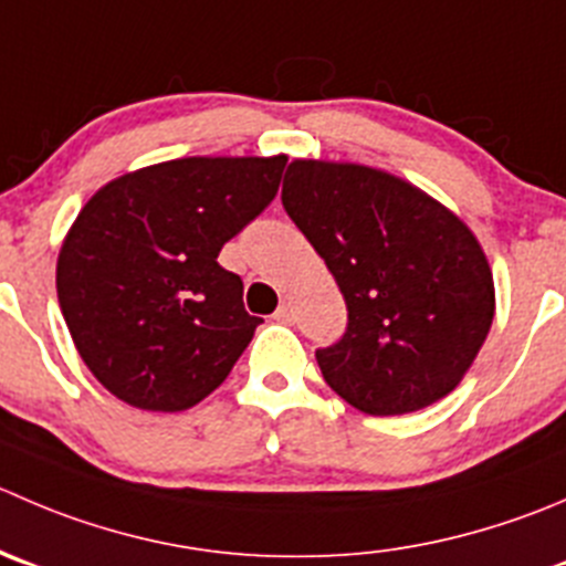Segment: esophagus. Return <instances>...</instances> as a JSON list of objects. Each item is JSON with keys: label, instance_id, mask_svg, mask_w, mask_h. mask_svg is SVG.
<instances>
[{"label": "esophagus", "instance_id": "obj_1", "mask_svg": "<svg viewBox=\"0 0 566 566\" xmlns=\"http://www.w3.org/2000/svg\"><path fill=\"white\" fill-rule=\"evenodd\" d=\"M276 317L279 323H293L295 321V315H293V306L287 304V301H284V304H279V310H276Z\"/></svg>", "mask_w": 566, "mask_h": 566}]
</instances>
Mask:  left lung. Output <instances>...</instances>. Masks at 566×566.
Listing matches in <instances>:
<instances>
[{
    "instance_id": "1",
    "label": "left lung",
    "mask_w": 566,
    "mask_h": 566,
    "mask_svg": "<svg viewBox=\"0 0 566 566\" xmlns=\"http://www.w3.org/2000/svg\"><path fill=\"white\" fill-rule=\"evenodd\" d=\"M282 205L348 306L343 337L315 350L328 387L378 417L457 389L495 317L473 232L415 185L354 163L293 160Z\"/></svg>"
}]
</instances>
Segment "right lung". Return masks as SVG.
<instances>
[{"label": "right lung", "instance_id": "add662e5", "mask_svg": "<svg viewBox=\"0 0 566 566\" xmlns=\"http://www.w3.org/2000/svg\"><path fill=\"white\" fill-rule=\"evenodd\" d=\"M287 157H185L104 185L57 256V301L93 376L124 403L182 411L240 359L262 317L223 243L273 199Z\"/></svg>", "mask_w": 566, "mask_h": 566}]
</instances>
